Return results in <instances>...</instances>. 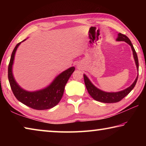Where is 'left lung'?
Listing matches in <instances>:
<instances>
[{"label":"left lung","instance_id":"left-lung-1","mask_svg":"<svg viewBox=\"0 0 146 146\" xmlns=\"http://www.w3.org/2000/svg\"><path fill=\"white\" fill-rule=\"evenodd\" d=\"M117 40L124 41L131 46L133 51V56H134V58H135L136 66H137V69H138V56L137 55V53H136L135 51L134 47H133L131 42V40H129V38H128L126 35H123L122 33H119L118 34V38H117ZM84 79L85 85H86V88H87L88 93L93 99H95L97 101H98V102H101L104 103H115V102H119V101L123 99L125 96L127 95L131 91V90L135 86L136 83L137 82L138 76L136 78L134 82H133L132 84V85L129 86V88H127L124 90L118 91V92H116V93L105 92V91H103L102 90H99V89H98L97 88H96L95 86L91 82V81L89 80V78L87 77V76L86 75H84Z\"/></svg>","mask_w":146,"mask_h":146}]
</instances>
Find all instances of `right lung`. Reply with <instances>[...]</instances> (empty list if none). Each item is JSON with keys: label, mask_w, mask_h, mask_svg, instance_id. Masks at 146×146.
<instances>
[{"label": "right lung", "mask_w": 146, "mask_h": 146, "mask_svg": "<svg viewBox=\"0 0 146 146\" xmlns=\"http://www.w3.org/2000/svg\"><path fill=\"white\" fill-rule=\"evenodd\" d=\"M21 42L18 43L15 47L8 66V79L11 90L17 100L29 108L37 110L52 108L57 105L61 100L64 94V88L69 78L75 71V68L71 67L63 71L56 76L50 85L43 90L33 92L24 90L16 82L12 73V66L13 64L15 54Z\"/></svg>", "instance_id": "add662e5"}]
</instances>
